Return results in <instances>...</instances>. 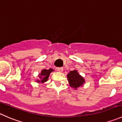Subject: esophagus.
Returning <instances> with one entry per match:
<instances>
[{
  "label": "esophagus",
  "mask_w": 122,
  "mask_h": 122,
  "mask_svg": "<svg viewBox=\"0 0 122 122\" xmlns=\"http://www.w3.org/2000/svg\"><path fill=\"white\" fill-rule=\"evenodd\" d=\"M56 69H57V71H59V72H62L63 71V67H57Z\"/></svg>",
  "instance_id": "obj_1"
}]
</instances>
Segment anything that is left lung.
Wrapping results in <instances>:
<instances>
[{
    "label": "left lung",
    "mask_w": 122,
    "mask_h": 122,
    "mask_svg": "<svg viewBox=\"0 0 122 122\" xmlns=\"http://www.w3.org/2000/svg\"><path fill=\"white\" fill-rule=\"evenodd\" d=\"M67 79L71 87L75 89L82 86L85 83V79L78 73L76 70L72 71L67 75Z\"/></svg>",
    "instance_id": "8db88e82"
}]
</instances>
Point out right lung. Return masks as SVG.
Wrapping results in <instances>:
<instances>
[{"label": "right lung", "mask_w": 122, "mask_h": 122, "mask_svg": "<svg viewBox=\"0 0 122 122\" xmlns=\"http://www.w3.org/2000/svg\"><path fill=\"white\" fill-rule=\"evenodd\" d=\"M54 70L53 69H43L41 71L40 74H39L38 76L40 80H37L36 82L38 83H44L48 80L49 75L51 72H53Z\"/></svg>", "instance_id": "obj_1"}]
</instances>
